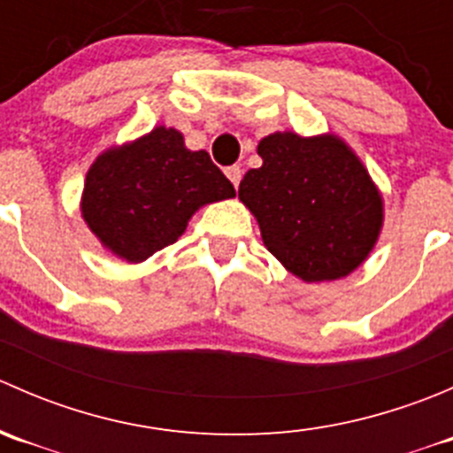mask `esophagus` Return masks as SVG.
<instances>
[{
    "label": "esophagus",
    "instance_id": "esophagus-1",
    "mask_svg": "<svg viewBox=\"0 0 453 453\" xmlns=\"http://www.w3.org/2000/svg\"><path fill=\"white\" fill-rule=\"evenodd\" d=\"M226 175H227V180H230L232 184H234V188H236V186H239V181H241V177H243V168H241L239 164H234V166H227L226 168Z\"/></svg>",
    "mask_w": 453,
    "mask_h": 453
}]
</instances>
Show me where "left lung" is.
Listing matches in <instances>:
<instances>
[{
	"mask_svg": "<svg viewBox=\"0 0 453 453\" xmlns=\"http://www.w3.org/2000/svg\"><path fill=\"white\" fill-rule=\"evenodd\" d=\"M263 166L245 173L239 199L260 236L304 282L349 276L372 252L383 201L366 166L337 135L272 134L260 140Z\"/></svg>",
	"mask_w": 453,
	"mask_h": 453,
	"instance_id": "8db88e82",
	"label": "left lung"
}]
</instances>
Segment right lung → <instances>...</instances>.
<instances>
[{
    "label": "right lung",
    "mask_w": 453,
    "mask_h": 453,
    "mask_svg": "<svg viewBox=\"0 0 453 453\" xmlns=\"http://www.w3.org/2000/svg\"><path fill=\"white\" fill-rule=\"evenodd\" d=\"M230 197L234 186L205 150H188L180 131L155 127L96 157L81 212L109 252L142 263L175 243L201 205Z\"/></svg>",
    "instance_id": "1"
}]
</instances>
